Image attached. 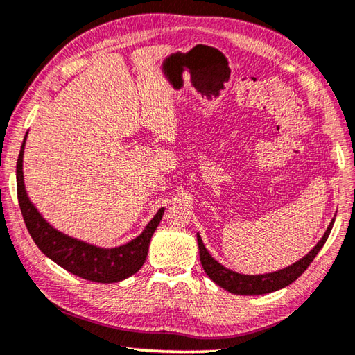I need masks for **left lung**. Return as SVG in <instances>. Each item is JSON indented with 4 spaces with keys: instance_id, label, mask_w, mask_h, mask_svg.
<instances>
[{
    "instance_id": "left-lung-1",
    "label": "left lung",
    "mask_w": 355,
    "mask_h": 355,
    "mask_svg": "<svg viewBox=\"0 0 355 355\" xmlns=\"http://www.w3.org/2000/svg\"><path fill=\"white\" fill-rule=\"evenodd\" d=\"M332 226H334V220L331 221L329 227L326 229L324 235L322 237V240L317 243V246L312 249L306 257H303L302 260H298L297 263H294V265H291L282 270H277V272L263 274V275H243V274L234 272V270L226 269L223 265H220L217 260L212 259L211 254L207 252V249L205 248L203 241H201L200 235H197L201 266H203L205 272L214 283H217L220 288H223L232 294L260 295V294L274 293V291L289 286L291 283L295 282L298 277L308 269L311 263L314 261L318 251L323 248L326 240H328Z\"/></svg>"
}]
</instances>
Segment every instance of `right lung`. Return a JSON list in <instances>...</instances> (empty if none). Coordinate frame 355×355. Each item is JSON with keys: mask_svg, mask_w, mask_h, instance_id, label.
<instances>
[{"mask_svg": "<svg viewBox=\"0 0 355 355\" xmlns=\"http://www.w3.org/2000/svg\"><path fill=\"white\" fill-rule=\"evenodd\" d=\"M26 137L17 162V192L26 227L35 245L40 248V251L71 274L96 283H115L138 272L146 260V255H148L152 234L155 232L157 226L162 221L164 207L155 214V217L149 221V225L144 227V231L137 239L120 248H96L89 245V243L64 235L41 217L37 207L31 203L26 193L23 182Z\"/></svg>", "mask_w": 355, "mask_h": 355, "instance_id": "obj_1", "label": "right lung"}]
</instances>
